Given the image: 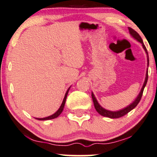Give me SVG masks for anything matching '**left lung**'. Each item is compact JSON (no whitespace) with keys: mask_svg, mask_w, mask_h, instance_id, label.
I'll return each instance as SVG.
<instances>
[{"mask_svg":"<svg viewBox=\"0 0 157 157\" xmlns=\"http://www.w3.org/2000/svg\"><path fill=\"white\" fill-rule=\"evenodd\" d=\"M128 29H129V31H130V33L131 34L132 36L135 39H136L137 40L139 41L140 43H141V44L143 45V48H144L145 51H146V53H147L148 65V64H149V59H148V52H147V49H146V46H145L144 42H143V40L141 38V37H140L139 34H138V33H137L136 31H135L133 29L130 28V27H128ZM148 77V71H147V72H146V80H145L144 84V85H143V88L141 89V90H140L139 95H138V96L137 97V98L136 99V100H135V101L133 103H132V104H130V106H127L126 108L123 109H122V110L117 111V112H111V111L106 110L105 109L102 108V107L98 104V101H97L96 98H95L94 95H93V93H92L91 96H92L93 101V104H94V106H95V109H96V110L97 111V112H98V114H100L101 115V116L106 117H109V118H112V119L120 118V117H123V116H124V115L128 114V112H130L132 109H133L135 107H136L137 105L138 104V103L140 102V99H141V97L143 96V93H144V88H145V86H146V83H147Z\"/></svg>","mask_w":157,"mask_h":157,"instance_id":"8db88e82","label":"left lung"}]
</instances>
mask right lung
<instances>
[{
  "mask_svg": "<svg viewBox=\"0 0 157 157\" xmlns=\"http://www.w3.org/2000/svg\"><path fill=\"white\" fill-rule=\"evenodd\" d=\"M69 88L68 89V90H67L66 94H65L64 98V100H63V102H62V104H61V105L60 108L59 109V110L57 111L56 112L54 113V114H52V115H51V116L47 117H45V118H36L37 120H52V119H55V118L58 117L59 115H60V114H61V112H62L63 109H64V105H65V102H66L67 96V94H68V92H69Z\"/></svg>",
  "mask_w": 157,
  "mask_h": 157,
  "instance_id": "right-lung-1",
  "label": "right lung"
}]
</instances>
